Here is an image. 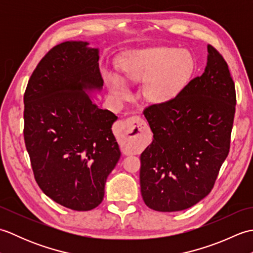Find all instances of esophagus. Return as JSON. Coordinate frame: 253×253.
Wrapping results in <instances>:
<instances>
[{
  "label": "esophagus",
  "mask_w": 253,
  "mask_h": 253,
  "mask_svg": "<svg viewBox=\"0 0 253 253\" xmlns=\"http://www.w3.org/2000/svg\"><path fill=\"white\" fill-rule=\"evenodd\" d=\"M122 132V146L126 153H135L140 146L147 130V124L140 116H130L118 125Z\"/></svg>",
  "instance_id": "1"
}]
</instances>
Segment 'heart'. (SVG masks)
I'll use <instances>...</instances> for the list:
<instances>
[{
    "mask_svg": "<svg viewBox=\"0 0 253 253\" xmlns=\"http://www.w3.org/2000/svg\"><path fill=\"white\" fill-rule=\"evenodd\" d=\"M120 69L130 82H143L144 100L163 104L173 100L188 83L193 71V58L186 50L158 46L131 53L120 63ZM109 80L117 101L129 98V90L120 77L110 75Z\"/></svg>",
    "mask_w": 253,
    "mask_h": 253,
    "instance_id": "1",
    "label": "heart"
}]
</instances>
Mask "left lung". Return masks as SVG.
<instances>
[{"mask_svg": "<svg viewBox=\"0 0 253 253\" xmlns=\"http://www.w3.org/2000/svg\"><path fill=\"white\" fill-rule=\"evenodd\" d=\"M201 76L173 100L143 111L153 141L140 155L141 196L159 212L182 211L206 198L227 158L236 91L227 63L208 45Z\"/></svg>", "mask_w": 253, "mask_h": 253, "instance_id": "obj_1", "label": "left lung"}]
</instances>
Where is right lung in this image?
Here are the masks:
<instances>
[{"label":"right lung","instance_id":"obj_1","mask_svg":"<svg viewBox=\"0 0 253 253\" xmlns=\"http://www.w3.org/2000/svg\"><path fill=\"white\" fill-rule=\"evenodd\" d=\"M88 44L66 41L52 47L24 94V139L35 179L53 201L75 211L99 206L121 158L111 129L117 116L85 93L103 85L99 50Z\"/></svg>","mask_w":253,"mask_h":253}]
</instances>
